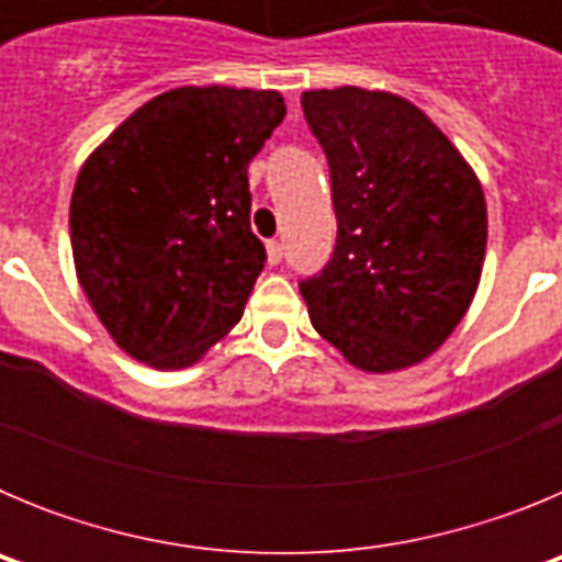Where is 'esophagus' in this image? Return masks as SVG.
Masks as SVG:
<instances>
[{"instance_id": "1", "label": "esophagus", "mask_w": 562, "mask_h": 562, "mask_svg": "<svg viewBox=\"0 0 562 562\" xmlns=\"http://www.w3.org/2000/svg\"><path fill=\"white\" fill-rule=\"evenodd\" d=\"M281 258H284V247H281L278 238H270V241H267V261H270V265H278Z\"/></svg>"}]
</instances>
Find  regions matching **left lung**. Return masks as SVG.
Listing matches in <instances>:
<instances>
[{
    "instance_id": "left-lung-1",
    "label": "left lung",
    "mask_w": 562,
    "mask_h": 562,
    "mask_svg": "<svg viewBox=\"0 0 562 562\" xmlns=\"http://www.w3.org/2000/svg\"><path fill=\"white\" fill-rule=\"evenodd\" d=\"M301 106L329 160L337 216L329 265L297 284L312 326L357 369H408L453 335L479 290V177L400 95L310 89Z\"/></svg>"
}]
</instances>
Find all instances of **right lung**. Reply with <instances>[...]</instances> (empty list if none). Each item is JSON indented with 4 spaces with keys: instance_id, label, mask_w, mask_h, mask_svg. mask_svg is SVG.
<instances>
[{
    "instance_id": "1",
    "label": "right lung",
    "mask_w": 562,
    "mask_h": 562,
    "mask_svg": "<svg viewBox=\"0 0 562 562\" xmlns=\"http://www.w3.org/2000/svg\"><path fill=\"white\" fill-rule=\"evenodd\" d=\"M284 114L272 89L177 87L83 162L69 202L78 281L134 360L186 369L241 321L267 261L247 166Z\"/></svg>"
}]
</instances>
